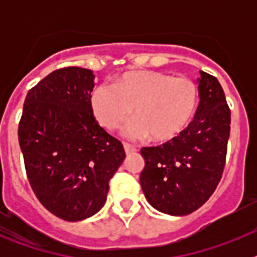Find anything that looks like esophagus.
<instances>
[{
	"label": "esophagus",
	"instance_id": "esophagus-1",
	"mask_svg": "<svg viewBox=\"0 0 257 257\" xmlns=\"http://www.w3.org/2000/svg\"><path fill=\"white\" fill-rule=\"evenodd\" d=\"M123 147H124V152H126V154H131V153H135L136 152L135 147H133V145H130V144H127V143H124Z\"/></svg>",
	"mask_w": 257,
	"mask_h": 257
}]
</instances>
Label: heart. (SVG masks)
Instances as JSON below:
<instances>
[{
  "label": "heart",
  "instance_id": "1",
  "mask_svg": "<svg viewBox=\"0 0 257 257\" xmlns=\"http://www.w3.org/2000/svg\"><path fill=\"white\" fill-rule=\"evenodd\" d=\"M198 86L185 77L142 70L126 73L115 85H100L92 92L91 106L97 122L108 131L134 122L130 139L167 143L185 131L196 114Z\"/></svg>",
  "mask_w": 257,
  "mask_h": 257
}]
</instances>
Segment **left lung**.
<instances>
[{
  "mask_svg": "<svg viewBox=\"0 0 257 257\" xmlns=\"http://www.w3.org/2000/svg\"><path fill=\"white\" fill-rule=\"evenodd\" d=\"M194 119L176 139L140 153V185L156 210L184 216L198 210L216 189L225 166L230 109L216 77L201 72Z\"/></svg>",
  "mask_w": 257,
  "mask_h": 257,
  "instance_id": "left-lung-1",
  "label": "left lung"
}]
</instances>
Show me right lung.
I'll use <instances>...</instances> for the list:
<instances>
[{
  "instance_id": "1",
  "label": "right lung",
  "mask_w": 257,
  "mask_h": 257,
  "mask_svg": "<svg viewBox=\"0 0 257 257\" xmlns=\"http://www.w3.org/2000/svg\"><path fill=\"white\" fill-rule=\"evenodd\" d=\"M90 69L54 70L27 94L19 145L38 201L55 216L79 221L106 201L109 180L126 153L92 114Z\"/></svg>"
}]
</instances>
